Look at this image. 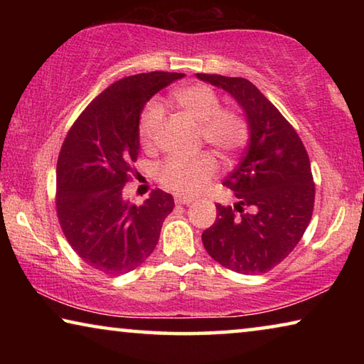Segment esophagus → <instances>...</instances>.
I'll use <instances>...</instances> for the list:
<instances>
[{"mask_svg":"<svg viewBox=\"0 0 364 364\" xmlns=\"http://www.w3.org/2000/svg\"><path fill=\"white\" fill-rule=\"evenodd\" d=\"M175 202L181 205H189L191 202H193V199H191V197H184V196H175Z\"/></svg>","mask_w":364,"mask_h":364,"instance_id":"34e87169","label":"esophagus"}]
</instances>
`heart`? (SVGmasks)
Masks as SVG:
<instances>
[{
	"label": "heart",
	"instance_id": "obj_1",
	"mask_svg": "<svg viewBox=\"0 0 364 364\" xmlns=\"http://www.w3.org/2000/svg\"><path fill=\"white\" fill-rule=\"evenodd\" d=\"M175 102L191 119L200 123V133L205 143L220 154L241 149L249 136L247 123L236 110L221 107L217 91L207 85H193L178 90ZM164 120V110L157 102H149L139 115L138 134L144 147L156 143ZM217 173V162L210 154L196 157H170L157 168V180L162 186L178 194L194 196L207 186Z\"/></svg>",
	"mask_w": 364,
	"mask_h": 364
}]
</instances>
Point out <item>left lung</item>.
<instances>
[{
	"mask_svg": "<svg viewBox=\"0 0 364 364\" xmlns=\"http://www.w3.org/2000/svg\"><path fill=\"white\" fill-rule=\"evenodd\" d=\"M197 78L228 91L249 125L244 157L223 181L237 202L217 205V220L202 232V242L228 269L267 273L295 249L311 220L310 159L294 127L249 80L210 73Z\"/></svg>",
	"mask_w": 364,
	"mask_h": 364,
	"instance_id": "obj_1",
	"label": "left lung"
}]
</instances>
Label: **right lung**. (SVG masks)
<instances>
[{"label": "right lung", "mask_w": 364, "mask_h": 364, "mask_svg": "<svg viewBox=\"0 0 364 364\" xmlns=\"http://www.w3.org/2000/svg\"><path fill=\"white\" fill-rule=\"evenodd\" d=\"M184 73L125 77L91 101L67 133L56 167V210L75 254L91 268L119 276L156 249L171 194L154 189L143 205L123 197L139 152L138 123L146 102Z\"/></svg>", "instance_id": "right-lung-1"}]
</instances>
